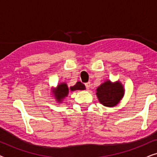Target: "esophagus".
<instances>
[{
    "mask_svg": "<svg viewBox=\"0 0 157 157\" xmlns=\"http://www.w3.org/2000/svg\"><path fill=\"white\" fill-rule=\"evenodd\" d=\"M91 82H88V83H85V86H86V89L89 90L90 89V86H91Z\"/></svg>",
    "mask_w": 157,
    "mask_h": 157,
    "instance_id": "esophagus-1",
    "label": "esophagus"
}]
</instances>
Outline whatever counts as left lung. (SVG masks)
Wrapping results in <instances>:
<instances>
[{
    "label": "left lung",
    "mask_w": 157,
    "mask_h": 157,
    "mask_svg": "<svg viewBox=\"0 0 157 157\" xmlns=\"http://www.w3.org/2000/svg\"><path fill=\"white\" fill-rule=\"evenodd\" d=\"M124 94V86L119 81L115 83L106 81L96 89V96L99 102L108 107L117 106L123 98Z\"/></svg>",
    "instance_id": "obj_1"
}]
</instances>
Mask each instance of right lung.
<instances>
[{
	"label": "right lung",
	"mask_w": 157,
	"mask_h": 157,
	"mask_svg": "<svg viewBox=\"0 0 157 157\" xmlns=\"http://www.w3.org/2000/svg\"><path fill=\"white\" fill-rule=\"evenodd\" d=\"M86 89L85 86L82 83L78 81L75 84L74 86H71L70 90L71 91H76V90H84ZM54 97L58 102H61L63 99L68 96L69 89L67 84L66 83H61L57 86V87L52 91Z\"/></svg>",
	"instance_id": "add662e5"
}]
</instances>
